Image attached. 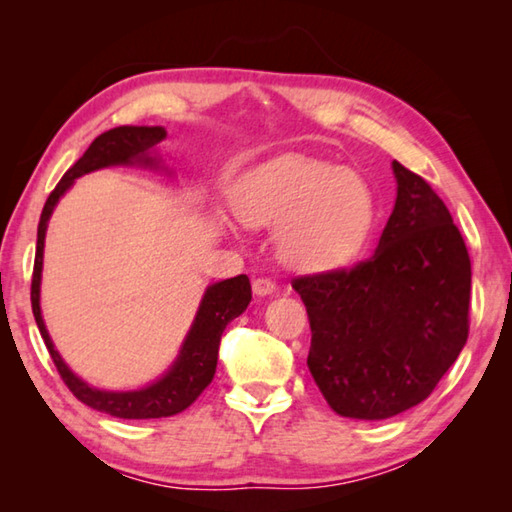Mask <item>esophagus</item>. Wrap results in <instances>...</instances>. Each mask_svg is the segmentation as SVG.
Listing matches in <instances>:
<instances>
[{"instance_id":"obj_1","label":"esophagus","mask_w":512,"mask_h":512,"mask_svg":"<svg viewBox=\"0 0 512 512\" xmlns=\"http://www.w3.org/2000/svg\"><path fill=\"white\" fill-rule=\"evenodd\" d=\"M253 291L257 293V296H271V293L275 291V282L268 280V277H257V280L253 282Z\"/></svg>"}]
</instances>
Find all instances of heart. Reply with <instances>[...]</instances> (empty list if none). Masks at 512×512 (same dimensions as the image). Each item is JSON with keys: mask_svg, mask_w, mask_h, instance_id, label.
<instances>
[{"mask_svg": "<svg viewBox=\"0 0 512 512\" xmlns=\"http://www.w3.org/2000/svg\"><path fill=\"white\" fill-rule=\"evenodd\" d=\"M235 210L250 225H280L275 241L284 264L323 271L366 244L375 194L357 171L287 155L239 180Z\"/></svg>", "mask_w": 512, "mask_h": 512, "instance_id": "heart-1", "label": "heart"}]
</instances>
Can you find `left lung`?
<instances>
[{
	"mask_svg": "<svg viewBox=\"0 0 512 512\" xmlns=\"http://www.w3.org/2000/svg\"><path fill=\"white\" fill-rule=\"evenodd\" d=\"M397 198L375 253L293 277L307 307V366L343 418L386 420L433 393L470 332L472 264L447 205L393 162Z\"/></svg>",
	"mask_w": 512,
	"mask_h": 512,
	"instance_id": "obj_1",
	"label": "left lung"
}]
</instances>
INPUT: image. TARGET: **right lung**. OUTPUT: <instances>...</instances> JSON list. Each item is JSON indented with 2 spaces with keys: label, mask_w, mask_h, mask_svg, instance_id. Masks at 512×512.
Wrapping results in <instances>:
<instances>
[{
  "label": "right lung",
  "mask_w": 512,
  "mask_h": 512,
  "mask_svg": "<svg viewBox=\"0 0 512 512\" xmlns=\"http://www.w3.org/2000/svg\"><path fill=\"white\" fill-rule=\"evenodd\" d=\"M167 131L162 126H119L112 131L101 133L97 140L90 144L72 169L60 178L54 192L49 194L45 207H42L40 223H38V246H36V262H33V277H31V307L36 316L38 329L45 339L51 361L56 363L58 375L63 377L69 391L74 393L76 400L92 406L101 413L115 415L124 420H149V418H169L185 411L198 395H201L207 384H210L216 372V359H219L221 334L228 327L230 320H235L239 314H244L246 307L253 300L250 291V280L246 275L230 277V280L216 282L207 287L201 300V307L196 311L194 325L189 329L187 339L180 348L178 359L164 377L153 381L151 386L140 388V391H99L85 384L83 379L74 375L67 368V363L60 359L58 350L49 339L45 320L40 314V275H42V250H45V235L47 221L54 212L56 203L60 201L74 180L83 173L97 171L112 164H144V167H155L158 160L151 158L149 151L155 144H160Z\"/></svg>",
  "instance_id": "add662e5"
}]
</instances>
